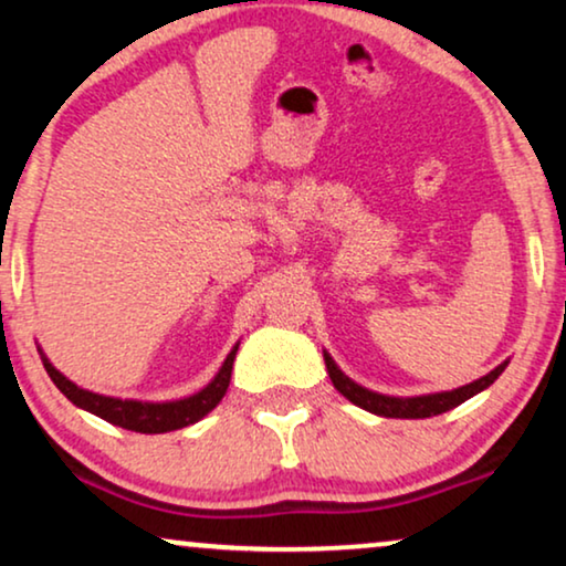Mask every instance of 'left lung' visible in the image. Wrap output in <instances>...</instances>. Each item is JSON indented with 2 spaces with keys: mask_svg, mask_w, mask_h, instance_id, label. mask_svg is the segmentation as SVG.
Here are the masks:
<instances>
[{
  "mask_svg": "<svg viewBox=\"0 0 566 566\" xmlns=\"http://www.w3.org/2000/svg\"><path fill=\"white\" fill-rule=\"evenodd\" d=\"M324 360H326V370L328 378H332L334 389L339 391L342 397H347L349 402L363 407V410L381 415V418H431V415H441L452 407L462 405L464 399L481 395L483 389L496 381L499 376L504 374V368L510 366V360H504L502 366H496L491 374H485L478 378L473 384H464L460 389L452 391H433V395H418V397H389V395H378V391H370L366 386H360L353 381L345 370L334 363V357L324 349Z\"/></svg>",
  "mask_w": 566,
  "mask_h": 566,
  "instance_id": "left-lung-1",
  "label": "left lung"
}]
</instances>
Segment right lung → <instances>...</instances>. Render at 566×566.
Segmentation results:
<instances>
[{
    "mask_svg": "<svg viewBox=\"0 0 566 566\" xmlns=\"http://www.w3.org/2000/svg\"><path fill=\"white\" fill-rule=\"evenodd\" d=\"M240 342L230 349L227 360L221 363L219 374L211 378L203 389H198L196 395L180 397V399H167V402H146V399H125V397H109V395H98V391L83 389L75 381H70L67 376L60 374L52 366V360L44 355V349L39 347L41 360H44V368L52 381L56 384V389L62 391L64 397L70 399L75 407L81 410L98 415V418L106 420V423L127 428V431L135 433H167V431H177V428L192 426L198 423L200 418H206L213 407L221 402V397L227 395V386H230L232 378V366H234V355H238Z\"/></svg>",
    "mask_w": 566,
    "mask_h": 566,
    "instance_id": "add662e5",
    "label": "right lung"
}]
</instances>
